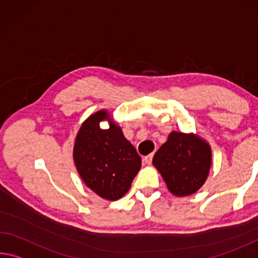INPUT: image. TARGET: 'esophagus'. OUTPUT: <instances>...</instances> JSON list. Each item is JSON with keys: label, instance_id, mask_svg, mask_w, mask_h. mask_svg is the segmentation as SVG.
Segmentation results:
<instances>
[{"label": "esophagus", "instance_id": "1", "mask_svg": "<svg viewBox=\"0 0 258 258\" xmlns=\"http://www.w3.org/2000/svg\"><path fill=\"white\" fill-rule=\"evenodd\" d=\"M153 156H154V154H149V155H147V156L144 157V161H145L146 164H151V161H153Z\"/></svg>", "mask_w": 258, "mask_h": 258}]
</instances>
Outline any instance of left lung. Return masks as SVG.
Returning a JSON list of instances; mask_svg holds the SVG:
<instances>
[{
    "label": "left lung",
    "instance_id": "obj_1",
    "mask_svg": "<svg viewBox=\"0 0 258 258\" xmlns=\"http://www.w3.org/2000/svg\"><path fill=\"white\" fill-rule=\"evenodd\" d=\"M153 164L175 196L194 194L206 182L211 166V148L194 134L171 132L154 155Z\"/></svg>",
    "mask_w": 258,
    "mask_h": 258
}]
</instances>
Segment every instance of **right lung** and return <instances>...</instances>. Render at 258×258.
I'll return each instance as SVG.
<instances>
[{"label":"right lung","instance_id":"1","mask_svg":"<svg viewBox=\"0 0 258 258\" xmlns=\"http://www.w3.org/2000/svg\"><path fill=\"white\" fill-rule=\"evenodd\" d=\"M102 120L109 121L108 130L99 127ZM73 159L86 186L109 201L127 193L141 167V157L107 110L93 113L83 122L73 147Z\"/></svg>","mask_w":258,"mask_h":258}]
</instances>
